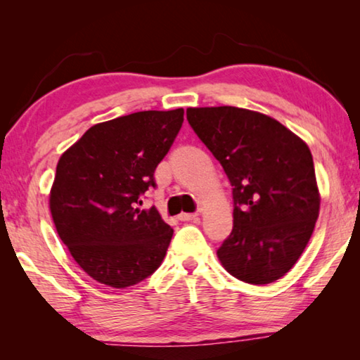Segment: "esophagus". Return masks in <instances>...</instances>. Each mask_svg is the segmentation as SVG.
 I'll list each match as a JSON object with an SVG mask.
<instances>
[{
    "label": "esophagus",
    "mask_w": 360,
    "mask_h": 360,
    "mask_svg": "<svg viewBox=\"0 0 360 360\" xmlns=\"http://www.w3.org/2000/svg\"><path fill=\"white\" fill-rule=\"evenodd\" d=\"M179 219H181V221H184V222H188V221L198 222L200 216L198 214H191V212H182V214H179Z\"/></svg>",
    "instance_id": "esophagus-1"
}]
</instances>
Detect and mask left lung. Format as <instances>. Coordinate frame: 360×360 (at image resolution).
<instances>
[{
  "instance_id": "1",
  "label": "left lung",
  "mask_w": 360,
  "mask_h": 360,
  "mask_svg": "<svg viewBox=\"0 0 360 360\" xmlns=\"http://www.w3.org/2000/svg\"><path fill=\"white\" fill-rule=\"evenodd\" d=\"M187 120L233 187V230L219 260L240 281H276L300 259L319 216L311 150L281 122L251 109L188 108Z\"/></svg>"
}]
</instances>
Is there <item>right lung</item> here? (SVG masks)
<instances>
[{
    "label": "right lung",
    "mask_w": 360,
    "mask_h": 360,
    "mask_svg": "<svg viewBox=\"0 0 360 360\" xmlns=\"http://www.w3.org/2000/svg\"><path fill=\"white\" fill-rule=\"evenodd\" d=\"M184 122V109L139 111L101 122L57 163L49 208L57 233L90 278L125 289L160 266L173 236L139 197Z\"/></svg>",
    "instance_id": "obj_1"
}]
</instances>
